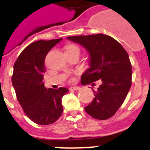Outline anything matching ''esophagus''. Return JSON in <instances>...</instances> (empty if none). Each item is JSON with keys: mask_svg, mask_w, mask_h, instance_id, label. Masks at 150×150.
<instances>
[{"mask_svg": "<svg viewBox=\"0 0 150 150\" xmlns=\"http://www.w3.org/2000/svg\"><path fill=\"white\" fill-rule=\"evenodd\" d=\"M69 89L71 90V91H76V90H79L80 88L79 86H72V87H70Z\"/></svg>", "mask_w": 150, "mask_h": 150, "instance_id": "obj_1", "label": "esophagus"}]
</instances>
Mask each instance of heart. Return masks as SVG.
Instances as JSON below:
<instances>
[{"label":"heart","instance_id":"1","mask_svg":"<svg viewBox=\"0 0 150 150\" xmlns=\"http://www.w3.org/2000/svg\"><path fill=\"white\" fill-rule=\"evenodd\" d=\"M79 50V48L76 46H74V45H69V46H66V51H71V50Z\"/></svg>","mask_w":150,"mask_h":150}]
</instances>
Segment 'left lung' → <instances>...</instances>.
Returning a JSON list of instances; mask_svg holds the SVG:
<instances>
[{
    "instance_id": "8db88e82",
    "label": "left lung",
    "mask_w": 150,
    "mask_h": 150,
    "mask_svg": "<svg viewBox=\"0 0 150 150\" xmlns=\"http://www.w3.org/2000/svg\"><path fill=\"white\" fill-rule=\"evenodd\" d=\"M67 39L83 46L89 55V68L82 74V84L101 80L98 89H92L95 98L85 110L96 120L110 119L123 104L132 86L128 54L118 41L106 34L74 36Z\"/></svg>"
}]
</instances>
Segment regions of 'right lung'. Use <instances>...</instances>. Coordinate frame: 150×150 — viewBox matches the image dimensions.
I'll use <instances>...</instances> for the list:
<instances>
[{"instance_id":"add662e5","label":"right lung","mask_w":150,"mask_h":150,"mask_svg":"<svg viewBox=\"0 0 150 150\" xmlns=\"http://www.w3.org/2000/svg\"><path fill=\"white\" fill-rule=\"evenodd\" d=\"M60 39L38 40L21 52L13 66L12 83L17 100L28 117L38 125H50L59 120L63 112L62 98L68 92L44 87L43 73L46 55Z\"/></svg>"}]
</instances>
